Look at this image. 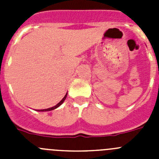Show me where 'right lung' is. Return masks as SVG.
<instances>
[{
	"label": "right lung",
	"mask_w": 159,
	"mask_h": 159,
	"mask_svg": "<svg viewBox=\"0 0 159 159\" xmlns=\"http://www.w3.org/2000/svg\"><path fill=\"white\" fill-rule=\"evenodd\" d=\"M66 97H67V94H66V95H64V98H63V99H62V100L60 101V102H58V103H57V104L56 105V106L52 107L47 108V109H42V110H40V111H52V110H54V109H56V108H57V107H58L59 106H60V105L62 104L63 102H64V101L65 100Z\"/></svg>",
	"instance_id": "add662e5"
}]
</instances>
